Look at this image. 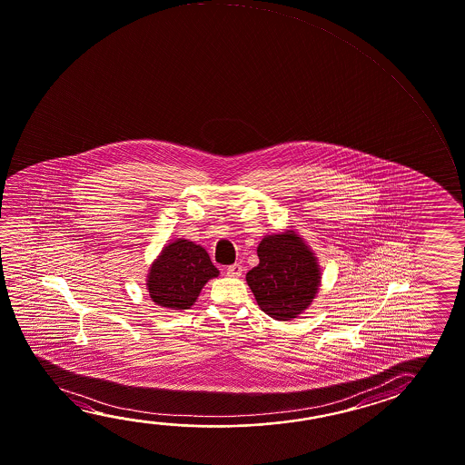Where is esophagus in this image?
<instances>
[{
	"instance_id": "34e87169",
	"label": "esophagus",
	"mask_w": 465,
	"mask_h": 465,
	"mask_svg": "<svg viewBox=\"0 0 465 465\" xmlns=\"http://www.w3.org/2000/svg\"><path fill=\"white\" fill-rule=\"evenodd\" d=\"M242 274H243V267L240 264H232V266L227 267V275H230V277H240Z\"/></svg>"
}]
</instances>
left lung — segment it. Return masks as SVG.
Returning a JSON list of instances; mask_svg holds the SVG:
<instances>
[{
    "mask_svg": "<svg viewBox=\"0 0 465 465\" xmlns=\"http://www.w3.org/2000/svg\"><path fill=\"white\" fill-rule=\"evenodd\" d=\"M259 264L246 282L259 308L271 318L290 321L312 305L321 283L320 264L293 230L267 235L258 246Z\"/></svg>",
    "mask_w": 465,
    "mask_h": 465,
    "instance_id": "1",
    "label": "left lung"
}]
</instances>
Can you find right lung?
<instances>
[{
  "mask_svg": "<svg viewBox=\"0 0 465 465\" xmlns=\"http://www.w3.org/2000/svg\"><path fill=\"white\" fill-rule=\"evenodd\" d=\"M219 275L206 250L178 238L167 244L147 274V290L155 305L182 312L190 310L207 282Z\"/></svg>",
  "mask_w": 465,
  "mask_h": 465,
  "instance_id": "right-lung-1",
  "label": "right lung"
}]
</instances>
